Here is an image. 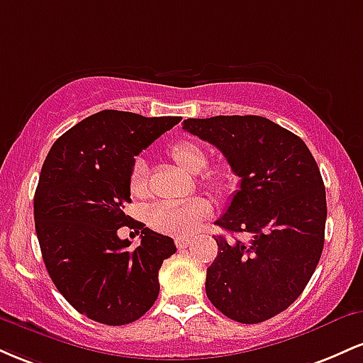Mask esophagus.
Segmentation results:
<instances>
[{
    "instance_id": "esophagus-1",
    "label": "esophagus",
    "mask_w": 363,
    "mask_h": 363,
    "mask_svg": "<svg viewBox=\"0 0 363 363\" xmlns=\"http://www.w3.org/2000/svg\"><path fill=\"white\" fill-rule=\"evenodd\" d=\"M189 242H191V240L187 239V237H176V245H177L179 249L187 247V245H189Z\"/></svg>"
}]
</instances>
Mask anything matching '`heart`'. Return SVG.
<instances>
[{"label": "heart", "mask_w": 363, "mask_h": 363, "mask_svg": "<svg viewBox=\"0 0 363 363\" xmlns=\"http://www.w3.org/2000/svg\"><path fill=\"white\" fill-rule=\"evenodd\" d=\"M169 155L186 172L201 174V182L210 191L222 193L228 186V176L222 169L206 170L208 153L201 145L191 140H179L169 147ZM128 189L133 198L141 199L147 194V167L141 158H136L128 179ZM211 208L203 199L191 201H160L148 208L145 222L150 228L170 235H189L210 216Z\"/></svg>", "instance_id": "obj_1"}]
</instances>
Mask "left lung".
I'll return each mask as SVG.
<instances>
[{"label":"left lung","mask_w":363,"mask_h":363,"mask_svg":"<svg viewBox=\"0 0 363 363\" xmlns=\"http://www.w3.org/2000/svg\"><path fill=\"white\" fill-rule=\"evenodd\" d=\"M182 129L218 148L240 177L216 225L251 237H215L208 298L237 323H262L297 301L320 259L328 208L318 164L297 135L261 116L186 119Z\"/></svg>","instance_id":"obj_1"}]
</instances>
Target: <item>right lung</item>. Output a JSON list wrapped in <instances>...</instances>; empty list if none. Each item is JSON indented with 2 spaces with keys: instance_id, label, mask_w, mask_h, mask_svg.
Listing matches in <instances>:
<instances>
[{
  "instance_id": "1",
  "label": "right lung",
  "mask_w": 363,
  "mask_h": 363,
  "mask_svg": "<svg viewBox=\"0 0 363 363\" xmlns=\"http://www.w3.org/2000/svg\"><path fill=\"white\" fill-rule=\"evenodd\" d=\"M182 118H145L101 111L56 140L34 196V220L49 277L80 314L109 326L141 315L158 297V269L176 252L174 240L124 213L135 157ZM142 230L128 252L117 230Z\"/></svg>"
}]
</instances>
